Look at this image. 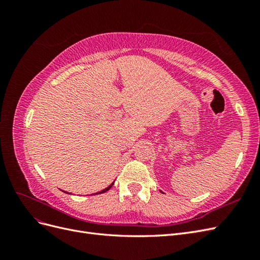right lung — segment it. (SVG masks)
<instances>
[{"mask_svg": "<svg viewBox=\"0 0 260 260\" xmlns=\"http://www.w3.org/2000/svg\"><path fill=\"white\" fill-rule=\"evenodd\" d=\"M113 184H114V182L111 184V185H109V186H107L106 188H104V190H102V191H100V192H98V193H94V194H102V193H105L106 191H108L109 190V188H111L112 186H113Z\"/></svg>", "mask_w": 260, "mask_h": 260, "instance_id": "add662e5", "label": "right lung"}]
</instances>
